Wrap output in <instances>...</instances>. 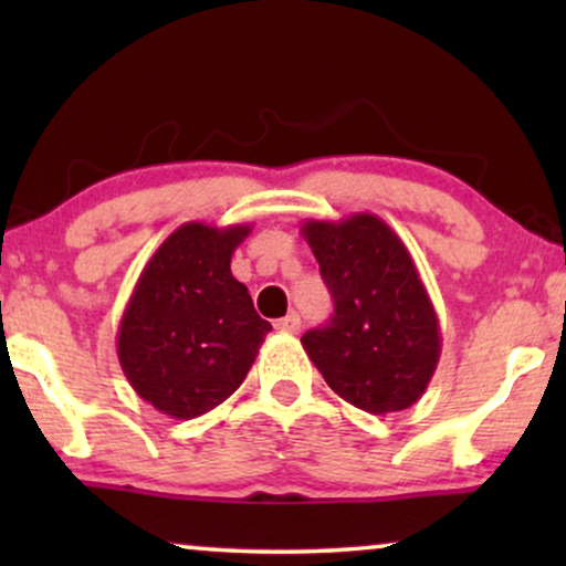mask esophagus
Returning <instances> with one entry per match:
<instances>
[{
    "mask_svg": "<svg viewBox=\"0 0 566 566\" xmlns=\"http://www.w3.org/2000/svg\"><path fill=\"white\" fill-rule=\"evenodd\" d=\"M275 329L283 332V335H296V332L301 329V316L298 314L283 316V319L275 322Z\"/></svg>",
    "mask_w": 566,
    "mask_h": 566,
    "instance_id": "obj_1",
    "label": "esophagus"
}]
</instances>
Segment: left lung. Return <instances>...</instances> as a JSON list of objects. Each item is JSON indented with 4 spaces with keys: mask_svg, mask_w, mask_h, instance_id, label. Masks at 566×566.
Returning a JSON list of instances; mask_svg holds the SVG:
<instances>
[{
    "mask_svg": "<svg viewBox=\"0 0 566 566\" xmlns=\"http://www.w3.org/2000/svg\"><path fill=\"white\" fill-rule=\"evenodd\" d=\"M301 234L335 298L327 327L301 345L329 389L370 415L412 407L440 358V324L417 265L384 219H308Z\"/></svg>",
    "mask_w": 566,
    "mask_h": 566,
    "instance_id": "8db88e82",
    "label": "left lung"
}]
</instances>
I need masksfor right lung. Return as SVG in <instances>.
I'll return each instance as SVG.
<instances>
[{"instance_id":"obj_1","label":"right lung","mask_w":566,"mask_h":566,"mask_svg":"<svg viewBox=\"0 0 566 566\" xmlns=\"http://www.w3.org/2000/svg\"><path fill=\"white\" fill-rule=\"evenodd\" d=\"M250 223L175 229L138 275L118 324V360L138 397L192 420L229 399L250 374L270 322L231 275Z\"/></svg>"}]
</instances>
